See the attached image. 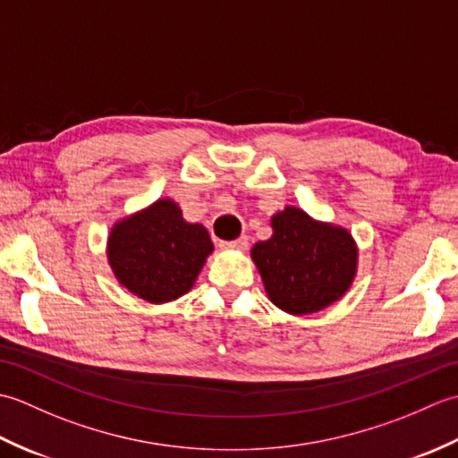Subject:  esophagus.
Here are the masks:
<instances>
[{"instance_id":"1","label":"esophagus","mask_w":458,"mask_h":458,"mask_svg":"<svg viewBox=\"0 0 458 458\" xmlns=\"http://www.w3.org/2000/svg\"><path fill=\"white\" fill-rule=\"evenodd\" d=\"M220 248L222 250H246L248 248V236H240L238 240H222L220 242Z\"/></svg>"}]
</instances>
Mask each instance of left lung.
<instances>
[{
	"instance_id": "left-lung-1",
	"label": "left lung",
	"mask_w": 458,
	"mask_h": 458,
	"mask_svg": "<svg viewBox=\"0 0 458 458\" xmlns=\"http://www.w3.org/2000/svg\"><path fill=\"white\" fill-rule=\"evenodd\" d=\"M274 236L251 248L274 305L309 315L344 295L356 274L358 250L344 228L287 207L271 218Z\"/></svg>"
}]
</instances>
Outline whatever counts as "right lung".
<instances>
[{
    "mask_svg": "<svg viewBox=\"0 0 458 458\" xmlns=\"http://www.w3.org/2000/svg\"><path fill=\"white\" fill-rule=\"evenodd\" d=\"M212 248L207 228L184 222L177 204L163 199L115 224L108 259L133 295L165 303L192 287Z\"/></svg>",
    "mask_w": 458,
    "mask_h": 458,
    "instance_id": "obj_1",
    "label": "right lung"
}]
</instances>
